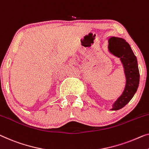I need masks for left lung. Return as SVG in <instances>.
<instances>
[{"instance_id": "1", "label": "left lung", "mask_w": 149, "mask_h": 149, "mask_svg": "<svg viewBox=\"0 0 149 149\" xmlns=\"http://www.w3.org/2000/svg\"><path fill=\"white\" fill-rule=\"evenodd\" d=\"M108 47L111 53L119 57L121 60L126 79L123 94L115 102L112 109H111L118 110L129 102L136 93L139 84V70L136 57L125 40L116 37H110L108 39Z\"/></svg>"}]
</instances>
